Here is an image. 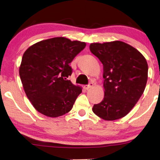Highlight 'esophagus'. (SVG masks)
<instances>
[{
	"instance_id": "34e87169",
	"label": "esophagus",
	"mask_w": 160,
	"mask_h": 160,
	"mask_svg": "<svg viewBox=\"0 0 160 160\" xmlns=\"http://www.w3.org/2000/svg\"><path fill=\"white\" fill-rule=\"evenodd\" d=\"M93 87V84L92 83H89V84H88V85H87L86 87H85V88H86L87 89H90V88H92V87Z\"/></svg>"
}]
</instances>
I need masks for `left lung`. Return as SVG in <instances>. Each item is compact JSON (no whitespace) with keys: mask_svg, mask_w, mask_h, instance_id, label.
I'll return each mask as SVG.
<instances>
[{"mask_svg":"<svg viewBox=\"0 0 160 160\" xmlns=\"http://www.w3.org/2000/svg\"><path fill=\"white\" fill-rule=\"evenodd\" d=\"M89 49L103 65L104 98L92 111L106 121L128 114L143 95L148 64L143 54L123 41L92 43Z\"/></svg>","mask_w":160,"mask_h":160,"instance_id":"8db88e82","label":"left lung"}]
</instances>
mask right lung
<instances>
[{
	"label": "right lung",
	"instance_id": "right-lung-1",
	"mask_svg": "<svg viewBox=\"0 0 160 160\" xmlns=\"http://www.w3.org/2000/svg\"><path fill=\"white\" fill-rule=\"evenodd\" d=\"M86 43L56 37L30 46L23 54L19 73L23 89L32 106L49 117L69 112L82 92L67 80L72 73L69 64Z\"/></svg>",
	"mask_w": 160,
	"mask_h": 160
}]
</instances>
